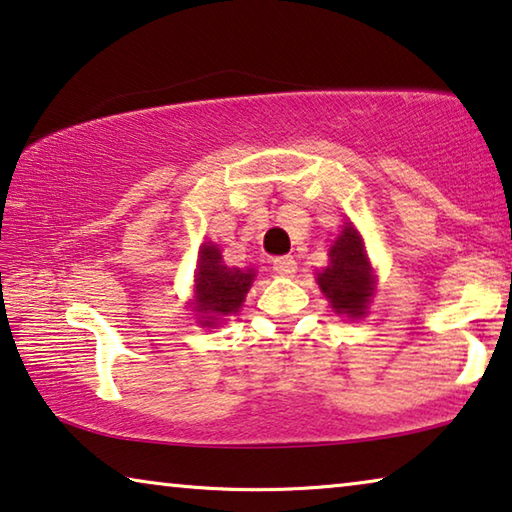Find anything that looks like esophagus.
<instances>
[{
  "label": "esophagus",
  "instance_id": "esophagus-1",
  "mask_svg": "<svg viewBox=\"0 0 512 512\" xmlns=\"http://www.w3.org/2000/svg\"><path fill=\"white\" fill-rule=\"evenodd\" d=\"M298 269L296 259L291 255H282V257H275L273 259V271L280 273V275H294Z\"/></svg>",
  "mask_w": 512,
  "mask_h": 512
}]
</instances>
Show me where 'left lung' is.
<instances>
[{"mask_svg":"<svg viewBox=\"0 0 512 512\" xmlns=\"http://www.w3.org/2000/svg\"><path fill=\"white\" fill-rule=\"evenodd\" d=\"M316 280L335 312L362 316L367 310L373 296V275L362 239L353 225H344L335 246L330 248V264Z\"/></svg>","mask_w":512,"mask_h":512,"instance_id":"left-lung-1","label":"left lung"}]
</instances>
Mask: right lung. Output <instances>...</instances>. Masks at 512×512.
Here are the masks:
<instances>
[{
    "label": "right lung",
    "mask_w": 512,
    "mask_h": 512,
    "mask_svg": "<svg viewBox=\"0 0 512 512\" xmlns=\"http://www.w3.org/2000/svg\"><path fill=\"white\" fill-rule=\"evenodd\" d=\"M253 280V269H230L223 264L221 250L202 243L196 269V310L202 314V326H214L218 316L239 312Z\"/></svg>",
    "instance_id": "obj_1"
}]
</instances>
